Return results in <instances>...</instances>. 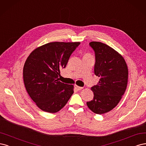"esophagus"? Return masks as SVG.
Instances as JSON below:
<instances>
[{
    "label": "esophagus",
    "mask_w": 146,
    "mask_h": 146,
    "mask_svg": "<svg viewBox=\"0 0 146 146\" xmlns=\"http://www.w3.org/2000/svg\"><path fill=\"white\" fill-rule=\"evenodd\" d=\"M74 88H76L77 90H82V89L83 88V87H79V86H77V85H75V86H74Z\"/></svg>",
    "instance_id": "esophagus-1"
}]
</instances>
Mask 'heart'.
<instances>
[{
    "mask_svg": "<svg viewBox=\"0 0 146 146\" xmlns=\"http://www.w3.org/2000/svg\"><path fill=\"white\" fill-rule=\"evenodd\" d=\"M84 56H90L91 57V54L90 53H86L85 54V55H84Z\"/></svg>",
    "mask_w": 146,
    "mask_h": 146,
    "instance_id": "obj_1",
    "label": "heart"
}]
</instances>
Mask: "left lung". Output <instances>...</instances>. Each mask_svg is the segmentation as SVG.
I'll list each match as a JSON object with an SVG mask.
<instances>
[{
    "mask_svg": "<svg viewBox=\"0 0 146 146\" xmlns=\"http://www.w3.org/2000/svg\"><path fill=\"white\" fill-rule=\"evenodd\" d=\"M96 62L94 72L100 77L97 85L91 88L93 100L87 102L95 113L101 115L111 110L124 94L128 82V68L124 58L109 45L91 42Z\"/></svg>",
    "mask_w": 146,
    "mask_h": 146,
    "instance_id": "1",
    "label": "left lung"
}]
</instances>
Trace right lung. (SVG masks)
I'll use <instances>...</instances> for the list:
<instances>
[{"mask_svg":"<svg viewBox=\"0 0 146 146\" xmlns=\"http://www.w3.org/2000/svg\"><path fill=\"white\" fill-rule=\"evenodd\" d=\"M80 42H53L39 46L27 58L23 69L27 93L40 109L58 112L74 92L73 85L59 81L61 68L66 67Z\"/></svg>","mask_w":146,"mask_h":146,"instance_id":"right-lung-1","label":"right lung"}]
</instances>
